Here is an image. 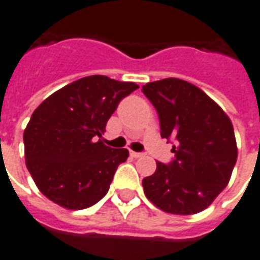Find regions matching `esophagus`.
<instances>
[{
    "mask_svg": "<svg viewBox=\"0 0 260 260\" xmlns=\"http://www.w3.org/2000/svg\"><path fill=\"white\" fill-rule=\"evenodd\" d=\"M131 155H132L134 158H142V156H144V153L142 152H131Z\"/></svg>",
    "mask_w": 260,
    "mask_h": 260,
    "instance_id": "obj_1",
    "label": "esophagus"
}]
</instances>
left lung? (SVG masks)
<instances>
[{
	"mask_svg": "<svg viewBox=\"0 0 260 260\" xmlns=\"http://www.w3.org/2000/svg\"><path fill=\"white\" fill-rule=\"evenodd\" d=\"M158 112L160 137L175 139V159L156 162V171L142 181L146 198L174 215L206 209L225 189L238 148L234 125L213 100L190 82L165 78L142 86Z\"/></svg>",
	"mask_w": 260,
	"mask_h": 260,
	"instance_id": "left-lung-1",
	"label": "left lung"
}]
</instances>
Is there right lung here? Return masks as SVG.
Wrapping results in <instances>:
<instances>
[{
  "mask_svg": "<svg viewBox=\"0 0 260 260\" xmlns=\"http://www.w3.org/2000/svg\"><path fill=\"white\" fill-rule=\"evenodd\" d=\"M139 86L91 75L49 95L24 131L25 164L35 185L67 209H85L107 195L116 168L129 156L101 139L118 104Z\"/></svg>",
  "mask_w": 260,
  "mask_h": 260,
  "instance_id": "obj_1",
  "label": "right lung"
}]
</instances>
